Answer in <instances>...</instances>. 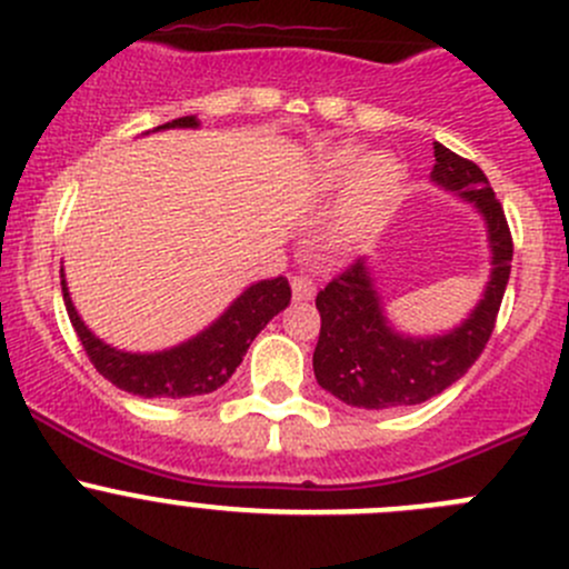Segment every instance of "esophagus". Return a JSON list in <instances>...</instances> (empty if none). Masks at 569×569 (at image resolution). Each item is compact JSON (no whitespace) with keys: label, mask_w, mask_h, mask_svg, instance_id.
I'll return each instance as SVG.
<instances>
[{"label":"esophagus","mask_w":569,"mask_h":569,"mask_svg":"<svg viewBox=\"0 0 569 569\" xmlns=\"http://www.w3.org/2000/svg\"><path fill=\"white\" fill-rule=\"evenodd\" d=\"M291 291H295V300H313L317 295V283L308 274H295L291 278Z\"/></svg>","instance_id":"1"}]
</instances>
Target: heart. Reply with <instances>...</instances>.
<instances>
[{
    "mask_svg": "<svg viewBox=\"0 0 569 569\" xmlns=\"http://www.w3.org/2000/svg\"><path fill=\"white\" fill-rule=\"evenodd\" d=\"M321 176L330 187H338L352 176L347 194L330 222V237L338 248H355L391 211L401 192L405 168L388 153H375L360 162V153L355 148H338L325 159Z\"/></svg>",
    "mask_w": 569,
    "mask_h": 569,
    "instance_id": "1",
    "label": "heart"
}]
</instances>
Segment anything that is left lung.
<instances>
[{"label":"left lung","mask_w":569,"mask_h":569,"mask_svg":"<svg viewBox=\"0 0 569 569\" xmlns=\"http://www.w3.org/2000/svg\"><path fill=\"white\" fill-rule=\"evenodd\" d=\"M432 181L476 203L487 222L492 272L485 297L460 327L446 336L410 338L382 313L366 258H355L317 295L321 330L313 375L325 391L352 407L388 410L421 405L443 393L479 360L496 327L512 269V233L490 181L479 164L435 142Z\"/></svg>","instance_id":"left-lung-1"}]
</instances>
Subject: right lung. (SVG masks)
<instances>
[{
    "instance_id": "right-lung-1",
    "label": "right lung",
    "mask_w": 569,
    "mask_h": 569,
    "mask_svg": "<svg viewBox=\"0 0 569 569\" xmlns=\"http://www.w3.org/2000/svg\"><path fill=\"white\" fill-rule=\"evenodd\" d=\"M194 126H198V120L187 114V118H176L173 123L157 126V129H194ZM62 300H66L68 319L77 330L90 363L104 380L118 386L120 391L142 396V399H187V396L217 391L231 380L237 366L242 363L244 352L250 349L252 338L267 327L269 319L278 317L289 306L291 286L283 274L252 283L214 325L173 349L151 355L120 352V349L96 338L79 319L71 295L66 289V280H62Z\"/></svg>"
}]
</instances>
